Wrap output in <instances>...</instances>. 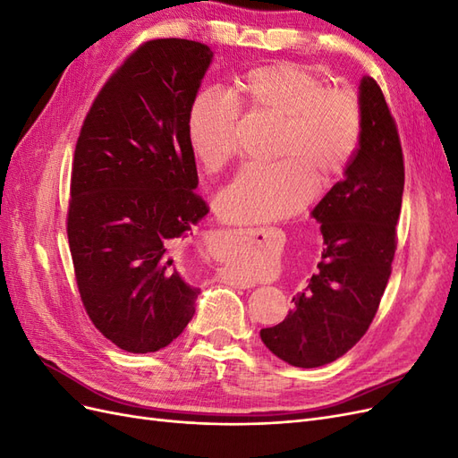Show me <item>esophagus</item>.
Returning a JSON list of instances; mask_svg holds the SVG:
<instances>
[{"label":"esophagus","mask_w":458,"mask_h":458,"mask_svg":"<svg viewBox=\"0 0 458 458\" xmlns=\"http://www.w3.org/2000/svg\"><path fill=\"white\" fill-rule=\"evenodd\" d=\"M237 233H241V234H246V237H256V234H261L263 231L261 229H239ZM231 284H234V286H239V288H250L254 283L252 281H246V279H242V276H231Z\"/></svg>","instance_id":"34e87169"}]
</instances>
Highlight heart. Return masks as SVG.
<instances>
[{
    "instance_id": "b5f03b06",
    "label": "heart",
    "mask_w": 458,
    "mask_h": 458,
    "mask_svg": "<svg viewBox=\"0 0 458 458\" xmlns=\"http://www.w3.org/2000/svg\"><path fill=\"white\" fill-rule=\"evenodd\" d=\"M239 89L248 106L283 118L271 164H248L219 192L217 212L233 224H259L300 212L353 160L363 131L361 103L348 88H327L325 80L296 63H275L248 71ZM241 106L227 91L202 89L189 108L187 137L197 160L217 172L237 152Z\"/></svg>"
}]
</instances>
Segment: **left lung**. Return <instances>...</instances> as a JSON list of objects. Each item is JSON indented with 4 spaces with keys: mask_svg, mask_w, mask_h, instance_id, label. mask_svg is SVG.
I'll list each match as a JSON object with an SVG mask.
<instances>
[{
    "mask_svg": "<svg viewBox=\"0 0 458 458\" xmlns=\"http://www.w3.org/2000/svg\"><path fill=\"white\" fill-rule=\"evenodd\" d=\"M359 148L342 182L311 210L325 242L318 271L293 298L284 321L259 330L266 348L293 367H323L352 350L377 315L392 275L403 152L384 93L370 76L359 84Z\"/></svg>",
    "mask_w": 458,
    "mask_h": 458,
    "instance_id": "8db88e82",
    "label": "left lung"
}]
</instances>
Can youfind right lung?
I'll return each instance as SVG.
<instances>
[{
    "mask_svg": "<svg viewBox=\"0 0 458 458\" xmlns=\"http://www.w3.org/2000/svg\"><path fill=\"white\" fill-rule=\"evenodd\" d=\"M212 59L200 41H147L97 95L76 143L66 231L78 290L97 330L130 353L165 348L195 315L200 288L174 250L208 214L187 118Z\"/></svg>",
    "mask_w": 458,
    "mask_h": 458,
    "instance_id": "1",
    "label": "right lung"
}]
</instances>
